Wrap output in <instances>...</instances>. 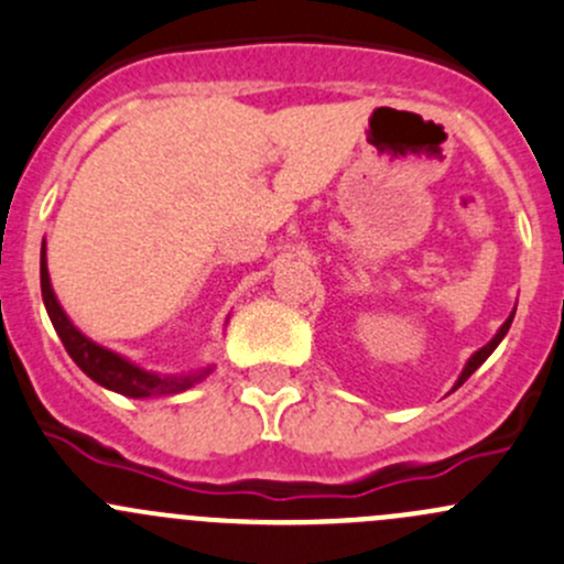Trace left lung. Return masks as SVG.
Segmentation results:
<instances>
[{
  "mask_svg": "<svg viewBox=\"0 0 564 564\" xmlns=\"http://www.w3.org/2000/svg\"><path fill=\"white\" fill-rule=\"evenodd\" d=\"M510 324H513V314H510V316H508V322H505V324H502V327H499V333H497V335H494V338H491V340H488V344H486V346H482V349H477V351H475V355H471V357H469V362H466V366H464V371H460V377H458L456 388H460V384H464V382H466V379H469V377H471V373H475V371H477V368H480V366H482V362H486V360H488V355H491V351H494V349H497V346H499V340H502V338H505V335H508ZM456 388H453V390H456Z\"/></svg>",
  "mask_w": 564,
  "mask_h": 564,
  "instance_id": "left-lung-1",
  "label": "left lung"
}]
</instances>
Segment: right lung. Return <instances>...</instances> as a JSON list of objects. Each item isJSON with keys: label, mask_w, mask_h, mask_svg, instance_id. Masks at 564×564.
Masks as SVG:
<instances>
[{"label": "right lung", "mask_w": 564, "mask_h": 564, "mask_svg": "<svg viewBox=\"0 0 564 564\" xmlns=\"http://www.w3.org/2000/svg\"><path fill=\"white\" fill-rule=\"evenodd\" d=\"M40 292H43L45 311H48L51 324H54L56 335L65 344L67 355L73 357L78 368L87 373L93 382H98L100 388L119 392V395L128 398H155V395H174V392L191 390L193 384L202 382L209 373V368L196 373H180V377H161L155 371H144L135 362L124 360L117 351L106 349V346L95 344L93 338L82 333L76 324L67 318L65 311H62L59 300H56L54 289H51L48 278V264H45V240L43 250H40Z\"/></svg>", "instance_id": "right-lung-1"}]
</instances>
